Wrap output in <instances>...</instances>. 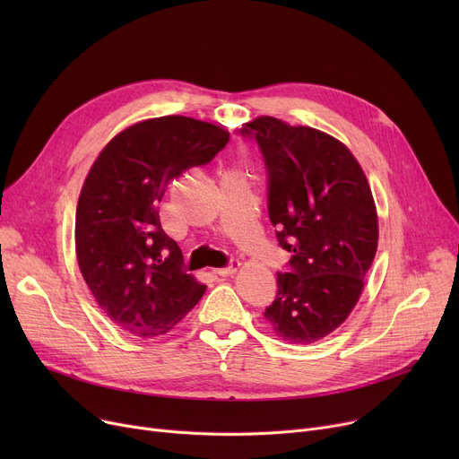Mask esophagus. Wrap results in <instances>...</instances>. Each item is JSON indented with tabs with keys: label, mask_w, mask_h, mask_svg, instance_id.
I'll return each instance as SVG.
<instances>
[{
	"label": "esophagus",
	"mask_w": 459,
	"mask_h": 459,
	"mask_svg": "<svg viewBox=\"0 0 459 459\" xmlns=\"http://www.w3.org/2000/svg\"><path fill=\"white\" fill-rule=\"evenodd\" d=\"M238 268H239V260L238 258H230V262L227 264L225 268H217V270H213V273L215 275H221V277H227V275L236 273Z\"/></svg>",
	"instance_id": "1"
}]
</instances>
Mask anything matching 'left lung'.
Here are the masks:
<instances>
[{
  "label": "left lung",
  "instance_id": "8db88e82",
  "mask_svg": "<svg viewBox=\"0 0 459 459\" xmlns=\"http://www.w3.org/2000/svg\"><path fill=\"white\" fill-rule=\"evenodd\" d=\"M238 135L258 144L270 221L279 246L292 253L264 318L282 341L316 342L348 318L374 262L370 186L353 154L320 130L258 117Z\"/></svg>",
  "mask_w": 459,
  "mask_h": 459
}]
</instances>
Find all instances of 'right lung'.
I'll list each match as a JSON object with an SVG mask.
<instances>
[{"label":"right lung","mask_w":459,"mask_h":459,"mask_svg":"<svg viewBox=\"0 0 459 459\" xmlns=\"http://www.w3.org/2000/svg\"><path fill=\"white\" fill-rule=\"evenodd\" d=\"M227 143L223 128L169 115L120 132L92 163L76 210V255L96 303L120 329L163 334L203 298L206 286L182 270L158 204L169 182Z\"/></svg>","instance_id":"right-lung-1"}]
</instances>
